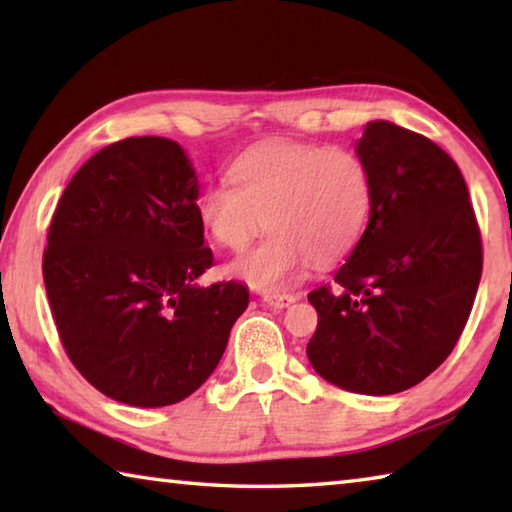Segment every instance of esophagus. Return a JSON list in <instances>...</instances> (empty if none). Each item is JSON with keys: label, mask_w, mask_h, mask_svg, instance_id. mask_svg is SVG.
<instances>
[{"label": "esophagus", "mask_w": 512, "mask_h": 512, "mask_svg": "<svg viewBox=\"0 0 512 512\" xmlns=\"http://www.w3.org/2000/svg\"><path fill=\"white\" fill-rule=\"evenodd\" d=\"M262 300L266 302V305H271L275 309H284L293 305V302L298 300V296H291V293H264Z\"/></svg>", "instance_id": "obj_1"}]
</instances>
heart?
Instances as JSON below:
<instances>
[{"instance_id":"obj_1","label":"heart","mask_w":512,"mask_h":512,"mask_svg":"<svg viewBox=\"0 0 512 512\" xmlns=\"http://www.w3.org/2000/svg\"><path fill=\"white\" fill-rule=\"evenodd\" d=\"M230 183H214L196 201L203 230L221 248L244 253L230 273L264 291H280L309 262H339L357 244L372 210V178L359 153L343 146L271 140L230 164Z\"/></svg>"}]
</instances>
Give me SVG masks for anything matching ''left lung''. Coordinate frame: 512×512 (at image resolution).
Returning <instances> with one entry per match:
<instances>
[{"label":"left lung","instance_id":"1","mask_svg":"<svg viewBox=\"0 0 512 512\" xmlns=\"http://www.w3.org/2000/svg\"><path fill=\"white\" fill-rule=\"evenodd\" d=\"M357 153L372 210L334 287L307 296L318 311L307 357L329 384L393 395L461 339L483 271L481 230L461 169L424 135L370 121Z\"/></svg>","mask_w":512,"mask_h":512}]
</instances>
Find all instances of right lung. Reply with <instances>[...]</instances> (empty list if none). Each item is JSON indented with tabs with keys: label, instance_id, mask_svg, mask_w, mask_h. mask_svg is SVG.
Wrapping results in <instances>:
<instances>
[{
	"label": "right lung",
	"instance_id": "1",
	"mask_svg": "<svg viewBox=\"0 0 512 512\" xmlns=\"http://www.w3.org/2000/svg\"><path fill=\"white\" fill-rule=\"evenodd\" d=\"M183 146L128 137L69 180L42 255L69 361L112 400L155 409L192 395L248 307L235 280L198 287L214 264Z\"/></svg>",
	"mask_w": 512,
	"mask_h": 512
}]
</instances>
